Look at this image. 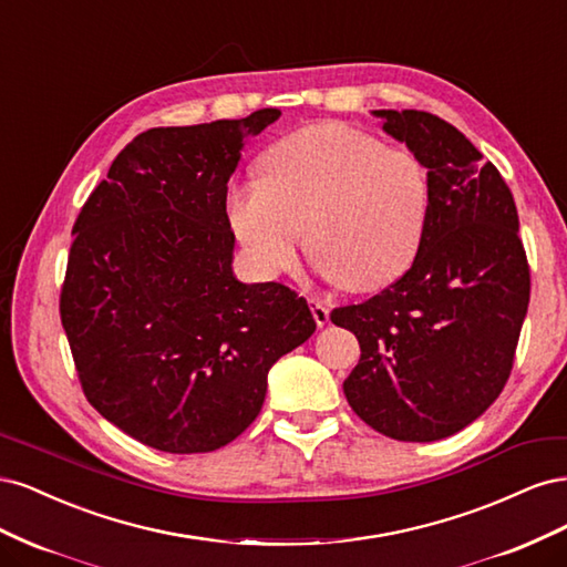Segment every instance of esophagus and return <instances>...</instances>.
<instances>
[{
	"label": "esophagus",
	"instance_id": "esophagus-1",
	"mask_svg": "<svg viewBox=\"0 0 567 567\" xmlns=\"http://www.w3.org/2000/svg\"><path fill=\"white\" fill-rule=\"evenodd\" d=\"M310 310H312V317H315L317 326L329 323V305H326L321 298L310 296Z\"/></svg>",
	"mask_w": 567,
	"mask_h": 567
}]
</instances>
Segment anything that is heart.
<instances>
[{
  "label": "heart",
  "instance_id": "1",
  "mask_svg": "<svg viewBox=\"0 0 567 567\" xmlns=\"http://www.w3.org/2000/svg\"><path fill=\"white\" fill-rule=\"evenodd\" d=\"M260 177L231 184L225 210L265 277L298 265L305 229L317 269L352 293L392 284L416 260L433 192L411 151L321 123L274 144L260 161Z\"/></svg>",
  "mask_w": 567,
  "mask_h": 567
}]
</instances>
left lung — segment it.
<instances>
[{
    "instance_id": "left-lung-1",
    "label": "left lung",
    "mask_w": 567,
    "mask_h": 567,
    "mask_svg": "<svg viewBox=\"0 0 567 567\" xmlns=\"http://www.w3.org/2000/svg\"><path fill=\"white\" fill-rule=\"evenodd\" d=\"M431 175V219L402 277L331 321L362 357L342 383L354 414L400 442L463 431L499 398L529 305L511 188L466 136L425 111H373Z\"/></svg>"
}]
</instances>
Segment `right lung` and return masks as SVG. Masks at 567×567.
Instances as JSON below:
<instances>
[{
	"instance_id": "obj_1",
	"label": "right lung",
	"mask_w": 567,
	"mask_h": 567,
	"mask_svg": "<svg viewBox=\"0 0 567 567\" xmlns=\"http://www.w3.org/2000/svg\"><path fill=\"white\" fill-rule=\"evenodd\" d=\"M279 115L142 132L75 219L59 312L82 392L153 450L236 440L260 414L274 362L317 329L296 290L231 271L227 182L244 142Z\"/></svg>"
}]
</instances>
